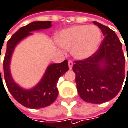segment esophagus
Returning <instances> with one entry per match:
<instances>
[{
    "label": "esophagus",
    "mask_w": 128,
    "mask_h": 128,
    "mask_svg": "<svg viewBox=\"0 0 128 128\" xmlns=\"http://www.w3.org/2000/svg\"><path fill=\"white\" fill-rule=\"evenodd\" d=\"M68 65H69V69L70 70H72V66H73V63L72 61H69L68 62Z\"/></svg>",
    "instance_id": "esophagus-1"
}]
</instances>
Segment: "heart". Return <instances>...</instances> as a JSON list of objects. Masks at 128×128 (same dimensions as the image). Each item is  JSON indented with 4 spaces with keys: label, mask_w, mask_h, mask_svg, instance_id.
<instances>
[{
    "label": "heart",
    "mask_w": 128,
    "mask_h": 128,
    "mask_svg": "<svg viewBox=\"0 0 128 128\" xmlns=\"http://www.w3.org/2000/svg\"><path fill=\"white\" fill-rule=\"evenodd\" d=\"M102 40L101 30L96 26H76L60 31L56 37L57 44L78 60H85L98 50Z\"/></svg>",
    "instance_id": "1"
}]
</instances>
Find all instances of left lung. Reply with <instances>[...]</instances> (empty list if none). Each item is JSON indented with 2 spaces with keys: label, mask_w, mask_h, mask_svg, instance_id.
Wrapping results in <instances>:
<instances>
[{
  "label": "left lung",
  "mask_w": 128,
  "mask_h": 128,
  "mask_svg": "<svg viewBox=\"0 0 128 128\" xmlns=\"http://www.w3.org/2000/svg\"><path fill=\"white\" fill-rule=\"evenodd\" d=\"M93 22L102 30L105 36L103 42L93 56L76 62L72 70L81 99L87 102L100 104L114 98L122 88L125 58L122 43L116 33L98 22Z\"/></svg>",
  "instance_id": "obj_1"
}]
</instances>
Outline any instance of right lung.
Instances as JSON below:
<instances>
[{
	"mask_svg": "<svg viewBox=\"0 0 128 128\" xmlns=\"http://www.w3.org/2000/svg\"><path fill=\"white\" fill-rule=\"evenodd\" d=\"M51 22V21L30 22L18 30L7 42L6 52L4 61V72L6 86L14 98L21 105L28 108L37 109L44 108L50 106L56 100L58 94L56 84L58 78L69 70L68 62L65 60L60 64H50L36 85L30 88H24L18 84L12 78L10 69L12 57L17 45L23 40L33 35L31 32L50 28L52 27Z\"/></svg>",
	"mask_w": 128,
	"mask_h": 128,
	"instance_id": "1",
	"label": "right lung"
}]
</instances>
